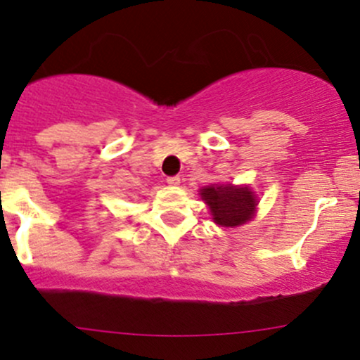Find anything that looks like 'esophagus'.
Segmentation results:
<instances>
[{"instance_id":"esophagus-1","label":"esophagus","mask_w":360,"mask_h":360,"mask_svg":"<svg viewBox=\"0 0 360 360\" xmlns=\"http://www.w3.org/2000/svg\"><path fill=\"white\" fill-rule=\"evenodd\" d=\"M167 184L168 185H179L180 184V176L175 175V176H168L167 179Z\"/></svg>"}]
</instances>
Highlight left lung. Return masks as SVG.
Returning a JSON list of instances; mask_svg holds the SVG:
<instances>
[{"label":"left lung","mask_w":360,"mask_h":360,"mask_svg":"<svg viewBox=\"0 0 360 360\" xmlns=\"http://www.w3.org/2000/svg\"><path fill=\"white\" fill-rule=\"evenodd\" d=\"M202 200L209 205L214 223L221 226H240L255 211L257 199L248 187L211 185L200 191Z\"/></svg>","instance_id":"obj_1"}]
</instances>
